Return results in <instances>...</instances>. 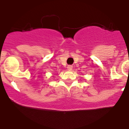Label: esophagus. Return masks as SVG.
Listing matches in <instances>:
<instances>
[{"mask_svg":"<svg viewBox=\"0 0 129 129\" xmlns=\"http://www.w3.org/2000/svg\"><path fill=\"white\" fill-rule=\"evenodd\" d=\"M67 69H69V70H72V69H73V66L69 65V66H67Z\"/></svg>","mask_w":129,"mask_h":129,"instance_id":"1","label":"esophagus"}]
</instances>
